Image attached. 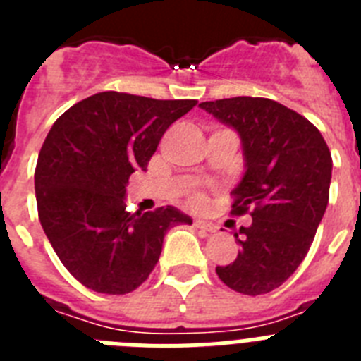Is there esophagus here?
<instances>
[{
  "instance_id": "34e87169",
  "label": "esophagus",
  "mask_w": 361,
  "mask_h": 361,
  "mask_svg": "<svg viewBox=\"0 0 361 361\" xmlns=\"http://www.w3.org/2000/svg\"><path fill=\"white\" fill-rule=\"evenodd\" d=\"M195 228H200V229H206V231H215L216 226L212 224V222H208V220H202V219H195Z\"/></svg>"
}]
</instances>
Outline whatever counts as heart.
Listing matches in <instances>:
<instances>
[{"instance_id":"heart-1","label":"heart","mask_w":361,"mask_h":361,"mask_svg":"<svg viewBox=\"0 0 361 361\" xmlns=\"http://www.w3.org/2000/svg\"><path fill=\"white\" fill-rule=\"evenodd\" d=\"M190 204H191V206H195V208H197V206H202V204H204L202 193H193V195L190 197Z\"/></svg>"}]
</instances>
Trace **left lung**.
Returning a JSON list of instances; mask_svg holds the SVG:
<instances>
[{"label":"left lung","instance_id":"8db88e82","mask_svg":"<svg viewBox=\"0 0 361 361\" xmlns=\"http://www.w3.org/2000/svg\"><path fill=\"white\" fill-rule=\"evenodd\" d=\"M240 135L244 175L231 191V215L253 216L240 226L231 264L216 275L233 291L266 295L302 264L329 202L333 159L312 123L264 97H231L199 104Z\"/></svg>","mask_w":361,"mask_h":361}]
</instances>
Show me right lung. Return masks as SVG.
<instances>
[{"instance_id": "obj_1", "label": "right lung", "mask_w": 361, "mask_h": 361, "mask_svg": "<svg viewBox=\"0 0 361 361\" xmlns=\"http://www.w3.org/2000/svg\"><path fill=\"white\" fill-rule=\"evenodd\" d=\"M195 99L101 92L54 123L41 146L34 184L37 213L70 275L95 293L126 295L149 276L166 231L191 224L173 206L126 212V184L145 170L170 124Z\"/></svg>"}]
</instances>
